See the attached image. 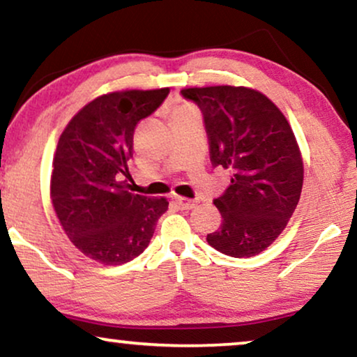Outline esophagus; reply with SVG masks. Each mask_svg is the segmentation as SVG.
Segmentation results:
<instances>
[{"instance_id": "esophagus-1", "label": "esophagus", "mask_w": 357, "mask_h": 357, "mask_svg": "<svg viewBox=\"0 0 357 357\" xmlns=\"http://www.w3.org/2000/svg\"><path fill=\"white\" fill-rule=\"evenodd\" d=\"M174 200H176V204L179 205L181 210H190V208H194V205H195L194 200L185 199V197H176Z\"/></svg>"}]
</instances>
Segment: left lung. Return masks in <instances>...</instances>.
<instances>
[{"mask_svg":"<svg viewBox=\"0 0 357 357\" xmlns=\"http://www.w3.org/2000/svg\"><path fill=\"white\" fill-rule=\"evenodd\" d=\"M204 114L213 167L234 172L213 200L223 222L207 243L229 257H252L286 228L303 189L304 167L284 114L264 93L248 87L181 90Z\"/></svg>","mask_w":357,"mask_h":357,"instance_id":"8db88e82","label":"left lung"}]
</instances>
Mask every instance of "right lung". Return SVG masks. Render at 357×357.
Wrapping results in <instances>:
<instances>
[{
	"label": "right lung",
	"instance_id": "add662e5",
	"mask_svg": "<svg viewBox=\"0 0 357 357\" xmlns=\"http://www.w3.org/2000/svg\"><path fill=\"white\" fill-rule=\"evenodd\" d=\"M169 89L123 90L85 105L58 140L52 202L76 248L103 265L140 255L168 210L165 197L128 190L134 129L168 97Z\"/></svg>",
	"mask_w": 357,
	"mask_h": 357
}]
</instances>
